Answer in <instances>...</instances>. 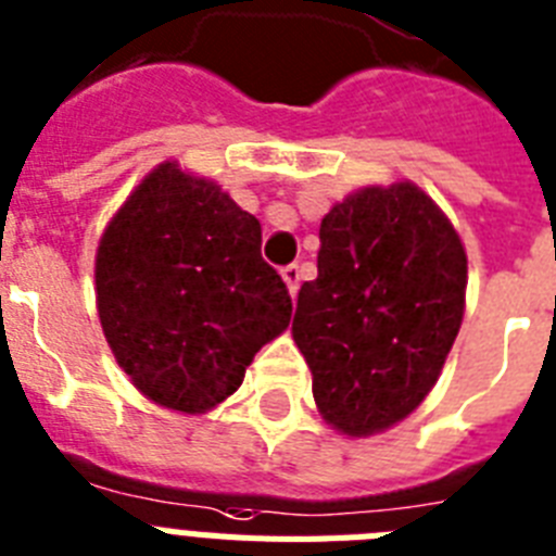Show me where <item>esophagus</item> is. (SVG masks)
<instances>
[{
    "label": "esophagus",
    "mask_w": 556,
    "mask_h": 556,
    "mask_svg": "<svg viewBox=\"0 0 556 556\" xmlns=\"http://www.w3.org/2000/svg\"><path fill=\"white\" fill-rule=\"evenodd\" d=\"M282 279H286L288 291H291V293L300 291V279H302V268H300V265H296V263L286 265V268H282Z\"/></svg>",
    "instance_id": "34e87169"
}]
</instances>
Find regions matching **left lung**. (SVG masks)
Here are the masks:
<instances>
[{
  "instance_id": "obj_1",
  "label": "left lung",
  "mask_w": 556,
  "mask_h": 556,
  "mask_svg": "<svg viewBox=\"0 0 556 556\" xmlns=\"http://www.w3.org/2000/svg\"><path fill=\"white\" fill-rule=\"evenodd\" d=\"M466 277L457 231L417 185L365 188L325 214L291 331L337 431L377 434L426 400L457 340Z\"/></svg>"
}]
</instances>
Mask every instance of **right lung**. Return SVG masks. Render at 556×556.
Segmentation results:
<instances>
[{"mask_svg":"<svg viewBox=\"0 0 556 556\" xmlns=\"http://www.w3.org/2000/svg\"><path fill=\"white\" fill-rule=\"evenodd\" d=\"M260 245L256 216L174 162L148 174L108 225L99 319L122 371L153 403L214 408L286 331L291 293Z\"/></svg>","mask_w":556,"mask_h":556,"instance_id":"1","label":"right lung"}]
</instances>
